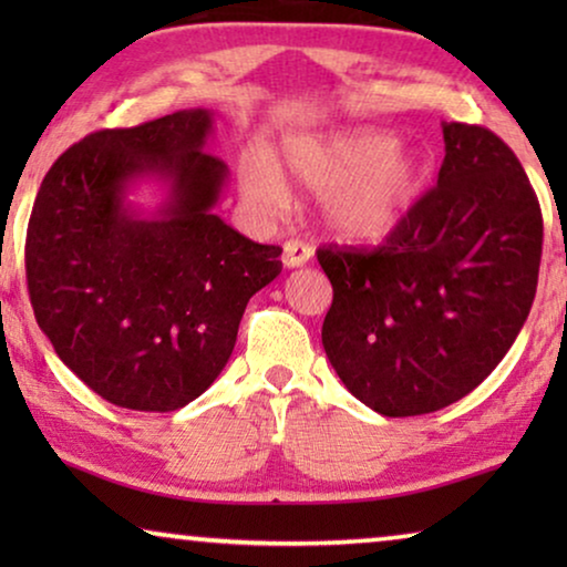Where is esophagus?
Instances as JSON below:
<instances>
[{
  "mask_svg": "<svg viewBox=\"0 0 567 567\" xmlns=\"http://www.w3.org/2000/svg\"><path fill=\"white\" fill-rule=\"evenodd\" d=\"M309 258H312V247L299 243V239H289L284 243V266L286 268H301L307 266Z\"/></svg>",
  "mask_w": 567,
  "mask_h": 567,
  "instance_id": "esophagus-1",
  "label": "esophagus"
}]
</instances>
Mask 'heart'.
Wrapping results in <instances>:
<instances>
[{
  "mask_svg": "<svg viewBox=\"0 0 567 567\" xmlns=\"http://www.w3.org/2000/svg\"><path fill=\"white\" fill-rule=\"evenodd\" d=\"M281 159L299 188L322 196L324 229L351 245L390 239L421 198L425 183L421 154L369 126L293 136L284 144ZM239 181L245 196L262 208L289 200V185L266 154H247Z\"/></svg>",
  "mask_w": 567,
  "mask_h": 567,
  "instance_id": "obj_1",
  "label": "heart"
}]
</instances>
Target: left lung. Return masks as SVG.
Returning <instances> with one entry per match:
<instances>
[{
    "mask_svg": "<svg viewBox=\"0 0 567 567\" xmlns=\"http://www.w3.org/2000/svg\"><path fill=\"white\" fill-rule=\"evenodd\" d=\"M436 188L371 252L317 250L332 284L324 353L363 405L423 415L470 394L529 317L542 214L516 154L493 131L441 123Z\"/></svg>",
    "mask_w": 567,
    "mask_h": 567,
    "instance_id": "left-lung-1",
    "label": "left lung"
}]
</instances>
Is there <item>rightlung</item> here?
Masks as SVG:
<instances>
[{
    "label": "right lung",
    "instance_id": "1",
    "mask_svg": "<svg viewBox=\"0 0 567 567\" xmlns=\"http://www.w3.org/2000/svg\"><path fill=\"white\" fill-rule=\"evenodd\" d=\"M214 111L190 107L84 136L53 162L25 239L38 328L92 392L169 413L227 367L247 301L281 274L219 214L229 169L206 152ZM154 182L163 200L127 196Z\"/></svg>",
    "mask_w": 567,
    "mask_h": 567
}]
</instances>
